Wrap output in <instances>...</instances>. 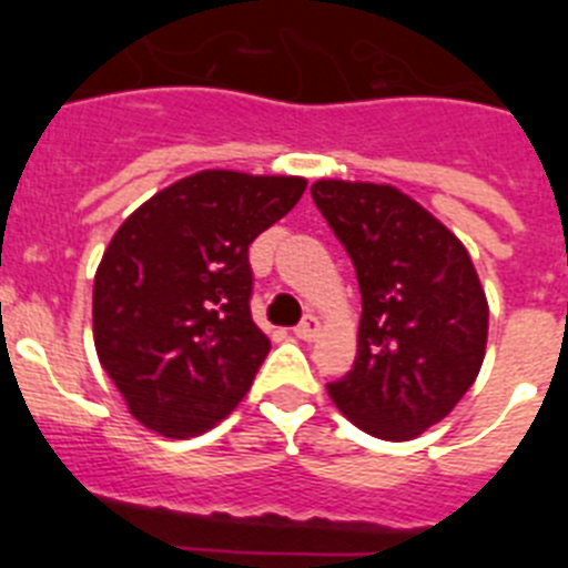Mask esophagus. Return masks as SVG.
Instances as JSON below:
<instances>
[{
  "label": "esophagus",
  "mask_w": 568,
  "mask_h": 568,
  "mask_svg": "<svg viewBox=\"0 0 568 568\" xmlns=\"http://www.w3.org/2000/svg\"><path fill=\"white\" fill-rule=\"evenodd\" d=\"M318 329H321V321L315 318V315H304V321L295 327V338L313 341L315 335H318Z\"/></svg>",
  "instance_id": "obj_1"
}]
</instances>
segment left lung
<instances>
[{"instance_id":"obj_1","label":"left lung","mask_w":568,"mask_h":568,"mask_svg":"<svg viewBox=\"0 0 568 568\" xmlns=\"http://www.w3.org/2000/svg\"><path fill=\"white\" fill-rule=\"evenodd\" d=\"M310 193L361 287L358 355L329 398L366 435L418 438L484 364L489 304L475 264L453 230L393 184L321 179Z\"/></svg>"}]
</instances>
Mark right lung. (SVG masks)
I'll return each mask as SVG.
<instances>
[{
    "mask_svg": "<svg viewBox=\"0 0 568 568\" xmlns=\"http://www.w3.org/2000/svg\"><path fill=\"white\" fill-rule=\"evenodd\" d=\"M304 190L301 175L202 170L115 230L93 281V341L139 424L193 438L247 395L270 353L250 315L247 250Z\"/></svg>",
    "mask_w": 568,
    "mask_h": 568,
    "instance_id": "add662e5",
    "label": "right lung"
}]
</instances>
